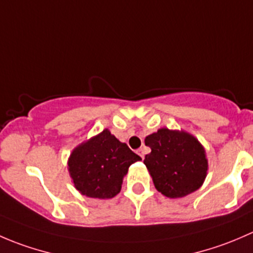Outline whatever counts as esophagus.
Instances as JSON below:
<instances>
[{
  "mask_svg": "<svg viewBox=\"0 0 253 253\" xmlns=\"http://www.w3.org/2000/svg\"><path fill=\"white\" fill-rule=\"evenodd\" d=\"M137 154H138L139 157L142 158V159H144V149H143V148H139V149H137Z\"/></svg>",
  "mask_w": 253,
  "mask_h": 253,
  "instance_id": "esophagus-1",
  "label": "esophagus"
}]
</instances>
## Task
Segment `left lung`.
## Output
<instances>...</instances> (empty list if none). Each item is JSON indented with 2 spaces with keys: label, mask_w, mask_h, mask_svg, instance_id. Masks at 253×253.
I'll use <instances>...</instances> for the list:
<instances>
[{
  "label": "left lung",
  "mask_w": 253,
  "mask_h": 253,
  "mask_svg": "<svg viewBox=\"0 0 253 253\" xmlns=\"http://www.w3.org/2000/svg\"><path fill=\"white\" fill-rule=\"evenodd\" d=\"M152 152L144 164L155 188L170 198H180L202 186L208 169L205 148L193 136L183 131L159 129L145 137Z\"/></svg>",
  "instance_id": "left-lung-1"
}]
</instances>
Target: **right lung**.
<instances>
[{
    "mask_svg": "<svg viewBox=\"0 0 253 253\" xmlns=\"http://www.w3.org/2000/svg\"><path fill=\"white\" fill-rule=\"evenodd\" d=\"M141 160L126 143L109 129L78 145L68 160V170L76 188L91 198H112L121 191L122 178L129 165Z\"/></svg>",
    "mask_w": 253,
    "mask_h": 253,
    "instance_id": "add662e5",
    "label": "right lung"
}]
</instances>
